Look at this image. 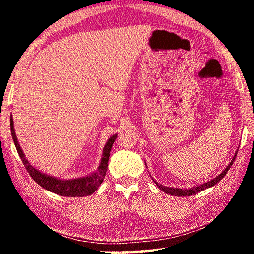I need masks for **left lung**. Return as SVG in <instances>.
<instances>
[{
	"label": "left lung",
	"mask_w": 254,
	"mask_h": 254,
	"mask_svg": "<svg viewBox=\"0 0 254 254\" xmlns=\"http://www.w3.org/2000/svg\"><path fill=\"white\" fill-rule=\"evenodd\" d=\"M236 153H238V151L235 152L234 157L232 160L230 161L229 165H227L226 168L222 171V173L216 176L214 179L212 180H208L207 183H204V184H200V185H196L195 187H191V188H174V187H167V186H163V185L157 183L156 180H153L154 183H156L157 186L161 189V190H163L166 192V194H169V195H173V196H178V197H183V196H191V195H196L198 194L199 191L204 190V189L206 188H209V187H213L214 185H216L220 180H222L223 178H224V176L227 174V171H229V169L231 168V166L233 165L234 162V159L236 157ZM145 166H147V163H145Z\"/></svg>",
	"instance_id": "1"
}]
</instances>
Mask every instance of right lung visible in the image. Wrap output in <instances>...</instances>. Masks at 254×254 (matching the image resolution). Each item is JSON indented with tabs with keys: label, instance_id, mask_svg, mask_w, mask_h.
Wrapping results in <instances>:
<instances>
[{
	"label": "right lung",
	"instance_id": "add662e5",
	"mask_svg": "<svg viewBox=\"0 0 254 254\" xmlns=\"http://www.w3.org/2000/svg\"><path fill=\"white\" fill-rule=\"evenodd\" d=\"M10 127H11L12 139L14 141L16 151H18L21 160H22L23 165L25 167V169L28 170L29 175L31 176L34 182H36L38 185H40L42 188H45L47 190L55 192V194L60 195V196L84 197V196L92 195L94 191H96V189L100 187V185L103 183V180H104L106 171H107V162H109V159H110V151L115 139H117L118 134L112 135L110 139L107 140L106 144L104 145V149H103V154L101 158L100 166H98L96 171H94V173L86 175L84 177H80V178L60 179V178L54 177V176L41 173L40 170L34 168L31 163L28 161V159L25 158L22 149L20 147L18 137L15 135L12 114L10 117Z\"/></svg>",
	"mask_w": 254,
	"mask_h": 254
}]
</instances>
